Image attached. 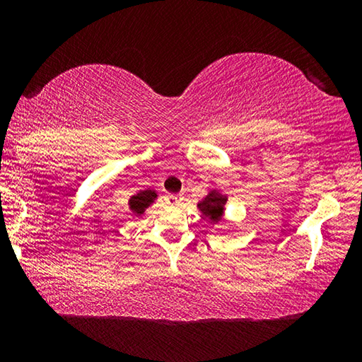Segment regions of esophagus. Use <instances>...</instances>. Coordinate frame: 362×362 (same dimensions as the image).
<instances>
[{
  "instance_id": "esophagus-1",
  "label": "esophagus",
  "mask_w": 362,
  "mask_h": 362,
  "mask_svg": "<svg viewBox=\"0 0 362 362\" xmlns=\"http://www.w3.org/2000/svg\"><path fill=\"white\" fill-rule=\"evenodd\" d=\"M169 204H173V206H179L180 203H182V196L180 194H169Z\"/></svg>"
}]
</instances>
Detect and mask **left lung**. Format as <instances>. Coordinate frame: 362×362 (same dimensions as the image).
<instances>
[{
  "instance_id": "obj_1",
  "label": "left lung",
  "mask_w": 362,
  "mask_h": 362,
  "mask_svg": "<svg viewBox=\"0 0 362 362\" xmlns=\"http://www.w3.org/2000/svg\"><path fill=\"white\" fill-rule=\"evenodd\" d=\"M225 203H226L225 196L218 194V193H211V194H207L198 206H199L201 212H203L207 218H211V220H214V222H217L220 216H222Z\"/></svg>"
}]
</instances>
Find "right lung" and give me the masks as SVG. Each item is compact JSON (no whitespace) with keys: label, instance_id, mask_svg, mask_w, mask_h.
Returning a JSON list of instances; mask_svg holds the SVG:
<instances>
[{"label":"right lung","instance_id":"obj_1","mask_svg":"<svg viewBox=\"0 0 362 362\" xmlns=\"http://www.w3.org/2000/svg\"><path fill=\"white\" fill-rule=\"evenodd\" d=\"M156 198V193L151 192V189H145V192H140L136 196H132L129 204H131V209L136 212V214H144V211L148 207L153 199Z\"/></svg>","mask_w":362,"mask_h":362}]
</instances>
